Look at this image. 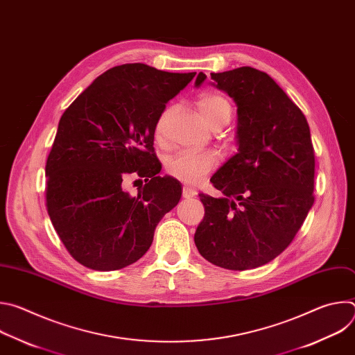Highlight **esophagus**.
<instances>
[{"label": "esophagus", "mask_w": 355, "mask_h": 355, "mask_svg": "<svg viewBox=\"0 0 355 355\" xmlns=\"http://www.w3.org/2000/svg\"><path fill=\"white\" fill-rule=\"evenodd\" d=\"M182 196H184V198H193V196H196V191L192 189V188L188 187V185H184V187H182Z\"/></svg>", "instance_id": "1"}]
</instances>
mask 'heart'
<instances>
[{
	"mask_svg": "<svg viewBox=\"0 0 355 355\" xmlns=\"http://www.w3.org/2000/svg\"><path fill=\"white\" fill-rule=\"evenodd\" d=\"M196 108L204 121L212 129H220L232 116V105L222 94L215 91H204L196 99ZM170 115V110H166L156 123V139L164 141V125ZM219 164V155L215 151H204V153H191L181 151L170 157L166 164L167 174L177 178L181 182L196 185L204 181Z\"/></svg>",
	"mask_w": 355,
	"mask_h": 355,
	"instance_id": "heart-1",
	"label": "heart"
}]
</instances>
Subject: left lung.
Returning <instances> with one entry per match:
<instances>
[{"label": "left lung", "instance_id": "1", "mask_svg": "<svg viewBox=\"0 0 355 355\" xmlns=\"http://www.w3.org/2000/svg\"><path fill=\"white\" fill-rule=\"evenodd\" d=\"M211 77L237 105L239 153L211 178L223 196L199 193L205 216L193 240L218 267L257 268L292 243L315 202L311 129L267 73L244 66ZM204 81L199 73L195 85Z\"/></svg>", "mask_w": 355, "mask_h": 355}]
</instances>
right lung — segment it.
Instances as JSON below:
<instances>
[{"mask_svg":"<svg viewBox=\"0 0 355 355\" xmlns=\"http://www.w3.org/2000/svg\"><path fill=\"white\" fill-rule=\"evenodd\" d=\"M195 74L121 64L96 77L62 115L46 162V208L84 267L112 271L136 263L178 204L180 182L159 175L155 130L166 104ZM130 173L146 181L135 197L123 189Z\"/></svg>","mask_w":355,"mask_h":355,"instance_id":"right-lung-1","label":"right lung"}]
</instances>
